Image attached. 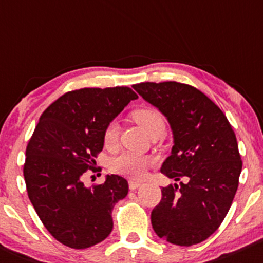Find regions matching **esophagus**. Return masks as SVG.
I'll return each mask as SVG.
<instances>
[{
	"mask_svg": "<svg viewBox=\"0 0 263 263\" xmlns=\"http://www.w3.org/2000/svg\"><path fill=\"white\" fill-rule=\"evenodd\" d=\"M140 181H135V180H130V181H129V189H130V190H135V189L140 187Z\"/></svg>",
	"mask_w": 263,
	"mask_h": 263,
	"instance_id": "esophagus-1",
	"label": "esophagus"
}]
</instances>
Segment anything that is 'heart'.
Instances as JSON below:
<instances>
[{
	"label": "heart",
	"instance_id": "b5f03b06",
	"mask_svg": "<svg viewBox=\"0 0 263 263\" xmlns=\"http://www.w3.org/2000/svg\"><path fill=\"white\" fill-rule=\"evenodd\" d=\"M133 118L145 129L150 137H153L156 133H165V128H166L165 119L158 109L152 107L137 109L133 113ZM118 138H119V124L113 120L105 126L104 133H103V140L107 146H114L117 144ZM153 161H154L153 158L147 155L124 152L113 159L111 165L117 173L134 179H139L145 175L146 169L149 167V165L153 164Z\"/></svg>",
	"mask_w": 263,
	"mask_h": 263
}]
</instances>
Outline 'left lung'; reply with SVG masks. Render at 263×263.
<instances>
[{
  "label": "left lung",
  "instance_id": "1",
  "mask_svg": "<svg viewBox=\"0 0 263 263\" xmlns=\"http://www.w3.org/2000/svg\"><path fill=\"white\" fill-rule=\"evenodd\" d=\"M133 88L167 118L174 134L161 173L180 186L161 189L153 229L179 246L202 242L219 229L237 191L242 160L235 132L223 111L193 85L144 82Z\"/></svg>",
  "mask_w": 263,
  "mask_h": 263
}]
</instances>
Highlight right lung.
<instances>
[{"label":"right lung","mask_w":263,"mask_h":263,"mask_svg":"<svg viewBox=\"0 0 263 263\" xmlns=\"http://www.w3.org/2000/svg\"><path fill=\"white\" fill-rule=\"evenodd\" d=\"M138 96L129 87L82 88L67 92L40 118L26 147L27 194L38 217L61 243L82 250L102 242L113 229L114 205L128 194V181L108 175L87 187L88 170L102 152L105 126Z\"/></svg>","instance_id":"add662e5"}]
</instances>
